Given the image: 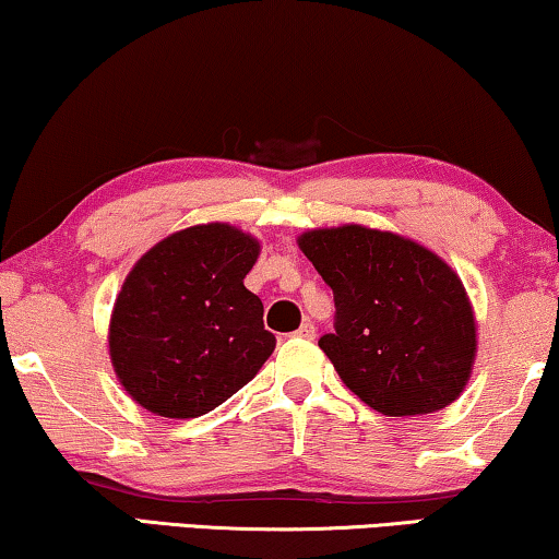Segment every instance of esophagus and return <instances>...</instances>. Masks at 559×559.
I'll return each instance as SVG.
<instances>
[{
  "label": "esophagus",
  "mask_w": 559,
  "mask_h": 559,
  "mask_svg": "<svg viewBox=\"0 0 559 559\" xmlns=\"http://www.w3.org/2000/svg\"><path fill=\"white\" fill-rule=\"evenodd\" d=\"M298 336H301V338H313L316 336V326H313V323L311 321H306V323H301V326H298Z\"/></svg>",
  "instance_id": "1"
}]
</instances>
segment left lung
<instances>
[{"mask_svg":"<svg viewBox=\"0 0 559 559\" xmlns=\"http://www.w3.org/2000/svg\"><path fill=\"white\" fill-rule=\"evenodd\" d=\"M298 248L336 301L321 352L364 404L419 416L460 399L477 359V319L444 258L359 223L306 230Z\"/></svg>","mask_w":559,"mask_h":559,"instance_id":"8db88e82","label":"left lung"}]
</instances>
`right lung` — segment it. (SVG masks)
Here are the masks:
<instances>
[{
  "mask_svg": "<svg viewBox=\"0 0 559 559\" xmlns=\"http://www.w3.org/2000/svg\"><path fill=\"white\" fill-rule=\"evenodd\" d=\"M261 243L230 223L170 233L132 265L110 313V361L132 402L165 419L213 412L276 348L243 286Z\"/></svg>",
  "mask_w": 559,
  "mask_h": 559,
  "instance_id": "right-lung-1",
  "label": "right lung"
}]
</instances>
